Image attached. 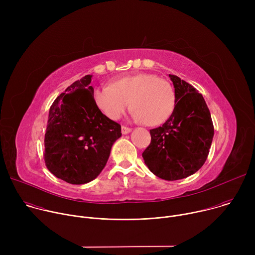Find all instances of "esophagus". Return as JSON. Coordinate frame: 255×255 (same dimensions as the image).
<instances>
[{"instance_id": "esophagus-1", "label": "esophagus", "mask_w": 255, "mask_h": 255, "mask_svg": "<svg viewBox=\"0 0 255 255\" xmlns=\"http://www.w3.org/2000/svg\"><path fill=\"white\" fill-rule=\"evenodd\" d=\"M121 130H122V133L123 134H128V133H130L131 132V128L130 127H127V126H122L121 127Z\"/></svg>"}]
</instances>
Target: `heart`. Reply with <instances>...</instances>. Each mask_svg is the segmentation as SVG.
<instances>
[{
  "instance_id": "heart-1",
  "label": "heart",
  "mask_w": 255,
  "mask_h": 255,
  "mask_svg": "<svg viewBox=\"0 0 255 255\" xmlns=\"http://www.w3.org/2000/svg\"><path fill=\"white\" fill-rule=\"evenodd\" d=\"M100 110L117 120L131 105L132 116L148 126L164 123L174 109V92L164 79L151 74H138L121 78L111 86H101L94 92Z\"/></svg>"
}]
</instances>
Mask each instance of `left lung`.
<instances>
[{"label": "left lung", "instance_id": "8db88e82", "mask_svg": "<svg viewBox=\"0 0 255 255\" xmlns=\"http://www.w3.org/2000/svg\"><path fill=\"white\" fill-rule=\"evenodd\" d=\"M174 87V109L162 126L150 130L151 141L142 153L145 164L165 180L185 178L205 163L214 126L203 96L187 82L169 75Z\"/></svg>", "mask_w": 255, "mask_h": 255}]
</instances>
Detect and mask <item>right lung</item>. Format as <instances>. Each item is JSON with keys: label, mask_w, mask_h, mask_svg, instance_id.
<instances>
[{"label": "right lung", "mask_w": 255, "mask_h": 255, "mask_svg": "<svg viewBox=\"0 0 255 255\" xmlns=\"http://www.w3.org/2000/svg\"><path fill=\"white\" fill-rule=\"evenodd\" d=\"M88 75L52 103L44 138V161L56 177L71 185L95 179L105 167L121 125L104 115Z\"/></svg>", "instance_id": "add662e5"}]
</instances>
